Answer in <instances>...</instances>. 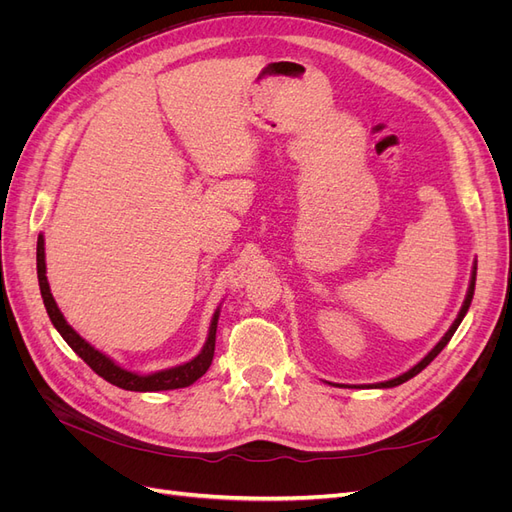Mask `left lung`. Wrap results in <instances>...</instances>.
Here are the masks:
<instances>
[{
  "label": "left lung",
  "mask_w": 512,
  "mask_h": 512,
  "mask_svg": "<svg viewBox=\"0 0 512 512\" xmlns=\"http://www.w3.org/2000/svg\"><path fill=\"white\" fill-rule=\"evenodd\" d=\"M474 284H476V262H474V269H472V277H470V286H468V294H466V301H463V305H461V309H459V314H457V318H455V322L451 324V329H448L446 333H444V337L440 339V342L436 344V348H433L425 359L421 361V363H416L412 369H408L406 374H401V376H397V378H393V380H386V382H378V384H369V386H374V389H391V386H399V384H404L406 380H410V378H414L416 374H421V371L436 359V356L442 352V348L451 342V337L455 335V331H457V327L461 324V320H463V316L468 314V309H470V303H472V297H474Z\"/></svg>",
  "instance_id": "left-lung-1"
}]
</instances>
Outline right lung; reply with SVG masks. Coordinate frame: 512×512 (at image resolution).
I'll return each instance as SVG.
<instances>
[{"mask_svg":"<svg viewBox=\"0 0 512 512\" xmlns=\"http://www.w3.org/2000/svg\"><path fill=\"white\" fill-rule=\"evenodd\" d=\"M36 267H38V284H40V294L42 301L46 307V314H49L53 327L59 331V335L66 339V344L81 356V359L96 371L100 378H104L106 382H111L119 389L126 391H170V389H183V386L194 384L200 376L205 374L209 369L211 361H213V352H215V331H218V318H220V307L215 309L211 327H209V335L207 342L203 346L192 361L170 367V369H162L156 371V374H134V371H128L119 367L113 359H108L106 354H102L100 350H96L91 344H87L85 339L76 333L70 324L66 322L64 314L59 312V307L53 299L51 288H49V280H46V262H44V237L38 235V247H36Z\"/></svg>","mask_w":512,"mask_h":512,"instance_id":"obj_1","label":"right lung"}]
</instances>
